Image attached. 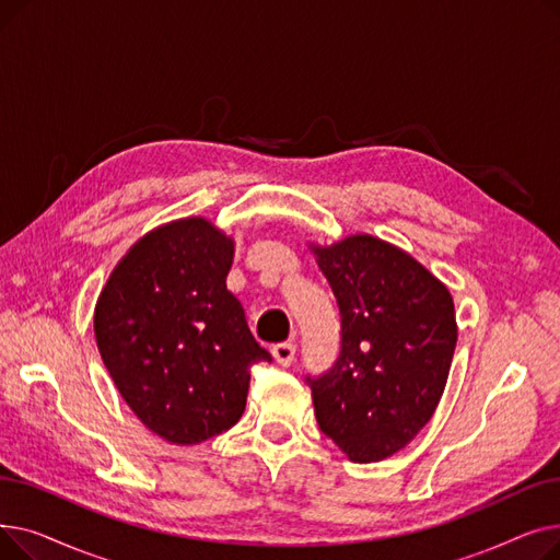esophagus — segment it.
<instances>
[{"label":"esophagus","mask_w":560,"mask_h":560,"mask_svg":"<svg viewBox=\"0 0 560 560\" xmlns=\"http://www.w3.org/2000/svg\"><path fill=\"white\" fill-rule=\"evenodd\" d=\"M295 351H298V347L292 342H279L272 347V357L279 365L288 368L292 361H295Z\"/></svg>","instance_id":"esophagus-1"}]
</instances>
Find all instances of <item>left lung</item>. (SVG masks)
Returning a JSON list of instances; mask_svg holds the SVG:
<instances>
[{
    "label": "left lung",
    "instance_id": "obj_1",
    "mask_svg": "<svg viewBox=\"0 0 560 560\" xmlns=\"http://www.w3.org/2000/svg\"><path fill=\"white\" fill-rule=\"evenodd\" d=\"M311 252L340 308V357L306 376L317 424L349 460H384L443 397L458 338L452 295L413 256L368 233Z\"/></svg>",
    "mask_w": 560,
    "mask_h": 560
}]
</instances>
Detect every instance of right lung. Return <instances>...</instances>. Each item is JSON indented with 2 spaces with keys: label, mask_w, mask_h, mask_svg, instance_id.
<instances>
[{
  "label": "right lung",
  "mask_w": 560,
  "mask_h": 560,
  "mask_svg": "<svg viewBox=\"0 0 560 560\" xmlns=\"http://www.w3.org/2000/svg\"><path fill=\"white\" fill-rule=\"evenodd\" d=\"M233 241L184 218L150 231L115 265L95 306V338L136 418L174 445L241 420L249 370L272 361L226 290Z\"/></svg>",
  "instance_id": "add662e5"
}]
</instances>
